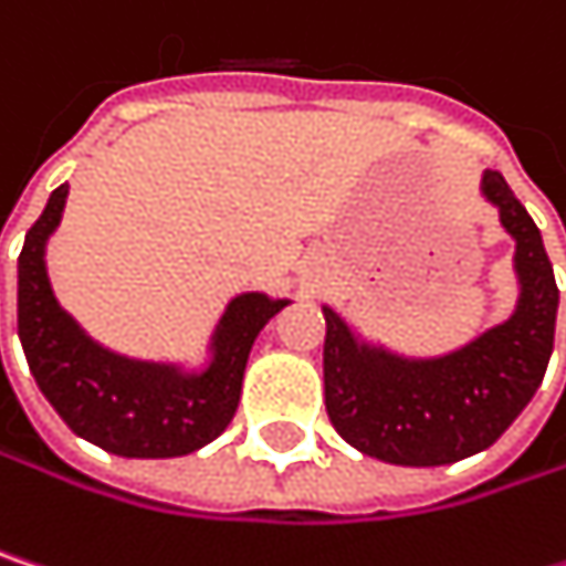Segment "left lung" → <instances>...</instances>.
Here are the masks:
<instances>
[{"instance_id": "obj_1", "label": "left lung", "mask_w": 566, "mask_h": 566, "mask_svg": "<svg viewBox=\"0 0 566 566\" xmlns=\"http://www.w3.org/2000/svg\"><path fill=\"white\" fill-rule=\"evenodd\" d=\"M479 192L514 239L517 301L505 321L455 350L412 357L364 337L340 311H324V406L334 429L364 455L390 465H452L489 449L537 394L560 291L544 239L499 170Z\"/></svg>"}]
</instances>
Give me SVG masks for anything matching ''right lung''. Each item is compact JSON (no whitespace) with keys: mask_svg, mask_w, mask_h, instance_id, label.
Listing matches in <instances>:
<instances>
[{"mask_svg":"<svg viewBox=\"0 0 566 566\" xmlns=\"http://www.w3.org/2000/svg\"><path fill=\"white\" fill-rule=\"evenodd\" d=\"M64 202L67 182L49 196L19 255V340L39 390L74 436L124 459H176L209 446L239 409L255 337L291 301L265 291L229 297L199 367L117 354L57 304L45 252Z\"/></svg>","mask_w":566,"mask_h":566,"instance_id":"right-lung-1","label":"right lung"}]
</instances>
